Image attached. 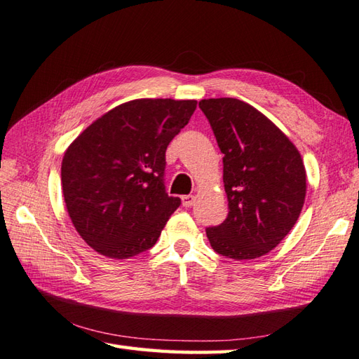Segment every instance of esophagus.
Returning <instances> with one entry per match:
<instances>
[{
  "label": "esophagus",
  "instance_id": "obj_1",
  "mask_svg": "<svg viewBox=\"0 0 359 359\" xmlns=\"http://www.w3.org/2000/svg\"><path fill=\"white\" fill-rule=\"evenodd\" d=\"M194 202H196V197H194V196H191V194H189V196H184V197H182V205H184V207H185V208H189V207H193V205H194Z\"/></svg>",
  "mask_w": 359,
  "mask_h": 359
}]
</instances>
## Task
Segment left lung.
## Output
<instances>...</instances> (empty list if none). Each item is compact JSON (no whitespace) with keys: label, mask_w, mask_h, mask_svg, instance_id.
<instances>
[{"label":"left lung","mask_w":359,"mask_h":359,"mask_svg":"<svg viewBox=\"0 0 359 359\" xmlns=\"http://www.w3.org/2000/svg\"><path fill=\"white\" fill-rule=\"evenodd\" d=\"M199 108L224 154L228 216L207 228L216 253L256 259L294 226L306 201V168L280 129L238 98H208Z\"/></svg>","instance_id":"left-lung-1"}]
</instances>
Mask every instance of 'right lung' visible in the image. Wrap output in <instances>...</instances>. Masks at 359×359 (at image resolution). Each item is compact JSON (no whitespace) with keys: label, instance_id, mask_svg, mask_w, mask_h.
Returning a JSON list of instances; mask_svg holds the SVG:
<instances>
[{"label":"right lung","instance_id":"1","mask_svg":"<svg viewBox=\"0 0 359 359\" xmlns=\"http://www.w3.org/2000/svg\"><path fill=\"white\" fill-rule=\"evenodd\" d=\"M196 104L171 98L123 103L88 126L65 152L66 208L97 253L128 259L154 247L180 205L165 189V152Z\"/></svg>","mask_w":359,"mask_h":359}]
</instances>
